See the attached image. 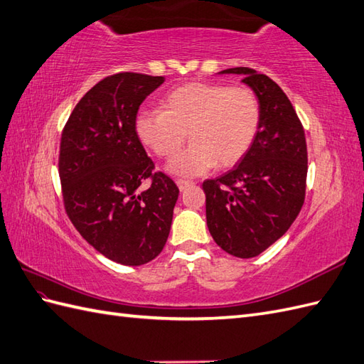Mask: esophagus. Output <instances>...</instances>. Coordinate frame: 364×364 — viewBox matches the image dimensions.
Returning <instances> with one entry per match:
<instances>
[{
	"label": "esophagus",
	"mask_w": 364,
	"mask_h": 364,
	"mask_svg": "<svg viewBox=\"0 0 364 364\" xmlns=\"http://www.w3.org/2000/svg\"><path fill=\"white\" fill-rule=\"evenodd\" d=\"M176 184H178V189H180L181 192H184L186 189L191 188V186H193V183H192V181H184V180L176 181Z\"/></svg>",
	"instance_id": "esophagus-1"
}]
</instances>
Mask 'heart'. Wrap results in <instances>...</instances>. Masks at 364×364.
Here are the masks:
<instances>
[{
  "mask_svg": "<svg viewBox=\"0 0 364 364\" xmlns=\"http://www.w3.org/2000/svg\"><path fill=\"white\" fill-rule=\"evenodd\" d=\"M260 127V104L247 87L189 82L159 100V109H142L134 119L138 139L159 158L171 159L190 134L191 147L168 164L176 176H198L228 168L248 154Z\"/></svg>",
  "mask_w": 364,
  "mask_h": 364,
  "instance_id": "heart-1",
  "label": "heart"
}]
</instances>
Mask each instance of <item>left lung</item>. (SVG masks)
<instances>
[{"label": "left lung", "mask_w": 364, "mask_h": 364, "mask_svg": "<svg viewBox=\"0 0 364 364\" xmlns=\"http://www.w3.org/2000/svg\"><path fill=\"white\" fill-rule=\"evenodd\" d=\"M240 74L259 99L260 127L248 154L232 171L203 183L206 222L228 255L250 259L289 231L306 198L307 144L294 108L276 82L251 68Z\"/></svg>", "instance_id": "8db88e82"}]
</instances>
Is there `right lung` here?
<instances>
[{"label": "right lung", "mask_w": 364, "mask_h": 364, "mask_svg": "<svg viewBox=\"0 0 364 364\" xmlns=\"http://www.w3.org/2000/svg\"><path fill=\"white\" fill-rule=\"evenodd\" d=\"M163 82L138 73L105 77L79 100L62 133L66 214L92 248L121 265H144L163 251L178 200L176 184L154 172L134 132L139 105Z\"/></svg>", "instance_id": "obj_1"}]
</instances>
